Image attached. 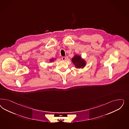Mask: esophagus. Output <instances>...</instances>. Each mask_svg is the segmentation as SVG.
<instances>
[{
    "label": "esophagus",
    "mask_w": 129,
    "mask_h": 129,
    "mask_svg": "<svg viewBox=\"0 0 129 129\" xmlns=\"http://www.w3.org/2000/svg\"><path fill=\"white\" fill-rule=\"evenodd\" d=\"M62 59L63 61H64V60H66V57H64V56H62Z\"/></svg>",
    "instance_id": "1"
}]
</instances>
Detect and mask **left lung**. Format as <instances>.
Listing matches in <instances>:
<instances>
[{
  "mask_svg": "<svg viewBox=\"0 0 129 129\" xmlns=\"http://www.w3.org/2000/svg\"><path fill=\"white\" fill-rule=\"evenodd\" d=\"M72 62L76 68L83 69L86 65V61L78 54H75L72 58Z\"/></svg>",
  "mask_w": 129,
  "mask_h": 129,
  "instance_id": "obj_1",
  "label": "left lung"
}]
</instances>
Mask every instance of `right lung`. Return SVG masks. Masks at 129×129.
<instances>
[{"mask_svg": "<svg viewBox=\"0 0 129 129\" xmlns=\"http://www.w3.org/2000/svg\"><path fill=\"white\" fill-rule=\"evenodd\" d=\"M55 58H52V59H50V60H49V62H54V60H55Z\"/></svg>", "mask_w": 129, "mask_h": 129, "instance_id": "add662e5", "label": "right lung"}]
</instances>
